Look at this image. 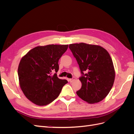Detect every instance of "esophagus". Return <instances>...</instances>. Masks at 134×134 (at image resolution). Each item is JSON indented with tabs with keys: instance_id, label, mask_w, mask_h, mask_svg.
Instances as JSON below:
<instances>
[{
	"instance_id": "34e87169",
	"label": "esophagus",
	"mask_w": 134,
	"mask_h": 134,
	"mask_svg": "<svg viewBox=\"0 0 134 134\" xmlns=\"http://www.w3.org/2000/svg\"><path fill=\"white\" fill-rule=\"evenodd\" d=\"M75 77H73V78H71V79H69V81L70 83H71V82H73V81L75 80Z\"/></svg>"
}]
</instances>
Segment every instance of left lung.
Returning <instances> with one entry per match:
<instances>
[{
  "mask_svg": "<svg viewBox=\"0 0 134 134\" xmlns=\"http://www.w3.org/2000/svg\"><path fill=\"white\" fill-rule=\"evenodd\" d=\"M69 48L78 62L83 76L82 88L76 94L90 104L102 100L114 83L115 70L108 51L99 45L72 43Z\"/></svg>",
  "mask_w": 134,
  "mask_h": 134,
  "instance_id": "1",
  "label": "left lung"
}]
</instances>
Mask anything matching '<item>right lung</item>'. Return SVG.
<instances>
[{"label":"right lung","instance_id":"obj_1","mask_svg":"<svg viewBox=\"0 0 134 134\" xmlns=\"http://www.w3.org/2000/svg\"><path fill=\"white\" fill-rule=\"evenodd\" d=\"M68 44H47L32 48L20 61L18 75L20 87L27 98L38 106H46L59 96L68 83L57 74L60 58Z\"/></svg>","mask_w":134,"mask_h":134}]
</instances>
